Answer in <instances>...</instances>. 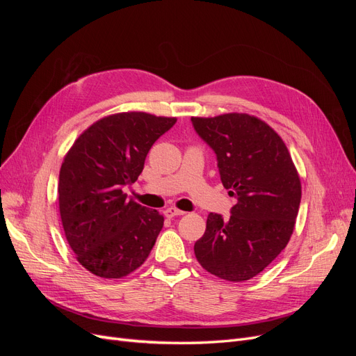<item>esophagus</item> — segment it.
I'll return each instance as SVG.
<instances>
[{
	"label": "esophagus",
	"mask_w": 356,
	"mask_h": 356,
	"mask_svg": "<svg viewBox=\"0 0 356 356\" xmlns=\"http://www.w3.org/2000/svg\"><path fill=\"white\" fill-rule=\"evenodd\" d=\"M184 213H186L184 211H181L178 208H169L165 211V215L168 218H174V217H178V215H184Z\"/></svg>",
	"instance_id": "34e87169"
}]
</instances>
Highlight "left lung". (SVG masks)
<instances>
[{"mask_svg":"<svg viewBox=\"0 0 356 356\" xmlns=\"http://www.w3.org/2000/svg\"><path fill=\"white\" fill-rule=\"evenodd\" d=\"M191 122L217 154L224 188L238 199L229 220L208 215L196 258L224 281H248L281 254L294 232L301 200L297 168L282 138L255 115L227 113Z\"/></svg>","mask_w":356,"mask_h":356,"instance_id":"obj_1","label":"left lung"}]
</instances>
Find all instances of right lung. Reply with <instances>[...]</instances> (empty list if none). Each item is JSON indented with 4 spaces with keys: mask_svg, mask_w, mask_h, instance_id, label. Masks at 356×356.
<instances>
[{
    "mask_svg": "<svg viewBox=\"0 0 356 356\" xmlns=\"http://www.w3.org/2000/svg\"><path fill=\"white\" fill-rule=\"evenodd\" d=\"M177 117L143 111L99 118L75 139L59 172V212L77 261L105 279H122L152 252L165 218L123 186L141 175L149 148Z\"/></svg>",
    "mask_w": 356,
    "mask_h": 356,
    "instance_id": "1",
    "label": "right lung"
}]
</instances>
